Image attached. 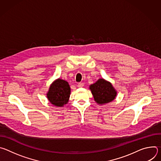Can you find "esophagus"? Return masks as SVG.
<instances>
[{"label":"esophagus","mask_w":161,"mask_h":161,"mask_svg":"<svg viewBox=\"0 0 161 161\" xmlns=\"http://www.w3.org/2000/svg\"><path fill=\"white\" fill-rule=\"evenodd\" d=\"M77 86L79 88H81V87H83L84 86V83H78Z\"/></svg>","instance_id":"1"}]
</instances>
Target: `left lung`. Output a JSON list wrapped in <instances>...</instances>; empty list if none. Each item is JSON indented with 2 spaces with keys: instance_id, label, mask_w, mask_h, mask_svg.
I'll return each instance as SVG.
<instances>
[{
  "instance_id": "obj_1",
  "label": "left lung",
  "mask_w": 161,
  "mask_h": 161,
  "mask_svg": "<svg viewBox=\"0 0 161 161\" xmlns=\"http://www.w3.org/2000/svg\"><path fill=\"white\" fill-rule=\"evenodd\" d=\"M89 88L95 101L99 104L111 102L115 99L117 94L112 84L103 78L99 79L95 83L90 85Z\"/></svg>"
}]
</instances>
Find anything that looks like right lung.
Instances as JSON below:
<instances>
[{"label": "right lung", "instance_id": "add662e5", "mask_svg": "<svg viewBox=\"0 0 161 161\" xmlns=\"http://www.w3.org/2000/svg\"><path fill=\"white\" fill-rule=\"evenodd\" d=\"M70 94L71 88L68 82L58 78L50 85L47 96L53 105L62 107L68 103Z\"/></svg>", "mask_w": 161, "mask_h": 161}]
</instances>
